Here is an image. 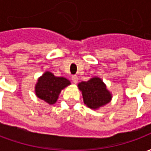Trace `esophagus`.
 <instances>
[{
	"mask_svg": "<svg viewBox=\"0 0 151 151\" xmlns=\"http://www.w3.org/2000/svg\"><path fill=\"white\" fill-rule=\"evenodd\" d=\"M71 80H72V82H73V83H77L78 81V78L76 75H73L72 77H71Z\"/></svg>",
	"mask_w": 151,
	"mask_h": 151,
	"instance_id": "1",
	"label": "esophagus"
}]
</instances>
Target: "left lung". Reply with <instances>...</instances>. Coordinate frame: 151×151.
Instances as JSON below:
<instances>
[{"label":"left lung","instance_id":"8db88e82","mask_svg":"<svg viewBox=\"0 0 151 151\" xmlns=\"http://www.w3.org/2000/svg\"><path fill=\"white\" fill-rule=\"evenodd\" d=\"M78 87L82 91L85 104L90 108L96 109L107 104L111 100L110 92L99 78H93L87 82H82L78 84Z\"/></svg>","mask_w":151,"mask_h":151}]
</instances>
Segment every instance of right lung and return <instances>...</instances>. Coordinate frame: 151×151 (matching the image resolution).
<instances>
[{"mask_svg":"<svg viewBox=\"0 0 151 151\" xmlns=\"http://www.w3.org/2000/svg\"><path fill=\"white\" fill-rule=\"evenodd\" d=\"M69 85L70 82L68 79L63 77H55L52 73L46 72L38 80L35 94L49 104H53L57 100L61 90Z\"/></svg>","mask_w":151,"mask_h":151,"instance_id":"1","label":"right lung"}]
</instances>
